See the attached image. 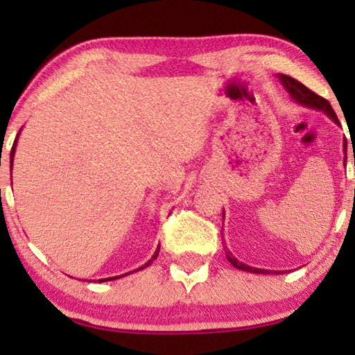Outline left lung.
I'll use <instances>...</instances> for the list:
<instances>
[{
    "instance_id": "left-lung-1",
    "label": "left lung",
    "mask_w": 355,
    "mask_h": 355,
    "mask_svg": "<svg viewBox=\"0 0 355 355\" xmlns=\"http://www.w3.org/2000/svg\"><path fill=\"white\" fill-rule=\"evenodd\" d=\"M278 80L281 82V85L284 87L286 92H288L291 98H293L295 103L302 105V106H309V108H313V110H318V111H323L324 114L328 116L329 119H333L334 123L339 124V119L336 113H334L331 105H329L328 100H324L323 96H320L317 94H313L312 90L307 89L304 84H300L299 80H295L294 77L291 76H286V74H278ZM343 152H344V164H346V159H347V140L344 139L343 142ZM223 218H225V210H223ZM225 254H226V259L230 263L234 266L237 270H242V271H249V273H259V275H270L271 271L270 270H261V268H254V266H249L245 263H242L236 259L234 255L231 254V250L225 247ZM276 275L281 273L283 275V271H275Z\"/></svg>"
}]
</instances>
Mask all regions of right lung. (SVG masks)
Masks as SVG:
<instances>
[{
	"instance_id": "1",
	"label": "right lung",
	"mask_w": 355,
	"mask_h": 355,
	"mask_svg": "<svg viewBox=\"0 0 355 355\" xmlns=\"http://www.w3.org/2000/svg\"><path fill=\"white\" fill-rule=\"evenodd\" d=\"M19 132H21V130H19ZM17 139H19V134H17V137H16V140H14V144H12V148H11V171H12V163H14V153H16V145H17ZM158 252H159V245L157 247V250H155V254L152 255V259H150L147 263L145 265H142L140 266V268H137V270H134V271H139V270H144V268H147V266H150L153 263V260L157 259L158 257ZM134 271H129V273H125V275H130V273H134ZM125 275H123V276H125ZM118 278H121V276H114V278H103V279H98V283H105V281H113V279H118Z\"/></svg>"
}]
</instances>
